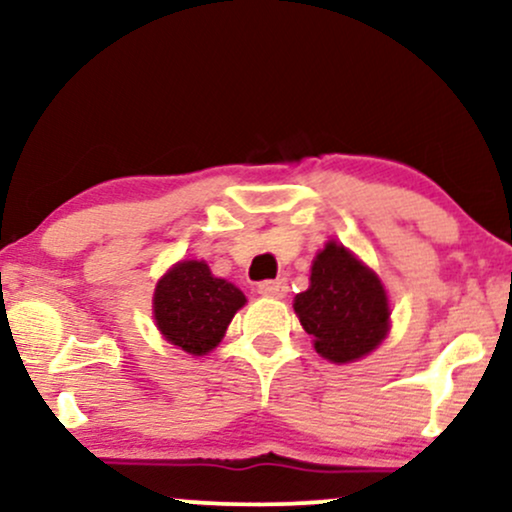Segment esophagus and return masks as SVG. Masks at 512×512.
Returning <instances> with one entry per match:
<instances>
[{"label":"esophagus","instance_id":"34e87169","mask_svg":"<svg viewBox=\"0 0 512 512\" xmlns=\"http://www.w3.org/2000/svg\"><path fill=\"white\" fill-rule=\"evenodd\" d=\"M257 291H260L262 296H267V298H284L286 293H289V284H286V279L262 281V284L257 286Z\"/></svg>","mask_w":512,"mask_h":512}]
</instances>
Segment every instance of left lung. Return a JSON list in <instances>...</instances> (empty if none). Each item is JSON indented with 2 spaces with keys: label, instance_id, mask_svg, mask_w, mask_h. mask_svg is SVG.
I'll return each instance as SVG.
<instances>
[{
  "label": "left lung",
  "instance_id": "1",
  "mask_svg": "<svg viewBox=\"0 0 512 512\" xmlns=\"http://www.w3.org/2000/svg\"><path fill=\"white\" fill-rule=\"evenodd\" d=\"M315 351L332 363H351L378 349L390 332V303L378 274L344 245L330 243L310 267L308 291L293 301Z\"/></svg>",
  "mask_w": 512,
  "mask_h": 512
}]
</instances>
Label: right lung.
<instances>
[{"label":"right lung","instance_id":"add662e5","mask_svg":"<svg viewBox=\"0 0 512 512\" xmlns=\"http://www.w3.org/2000/svg\"><path fill=\"white\" fill-rule=\"evenodd\" d=\"M245 305V293L211 274L207 262L182 260L158 279L154 320L166 342L192 356L216 349Z\"/></svg>","mask_w":512,"mask_h":512}]
</instances>
